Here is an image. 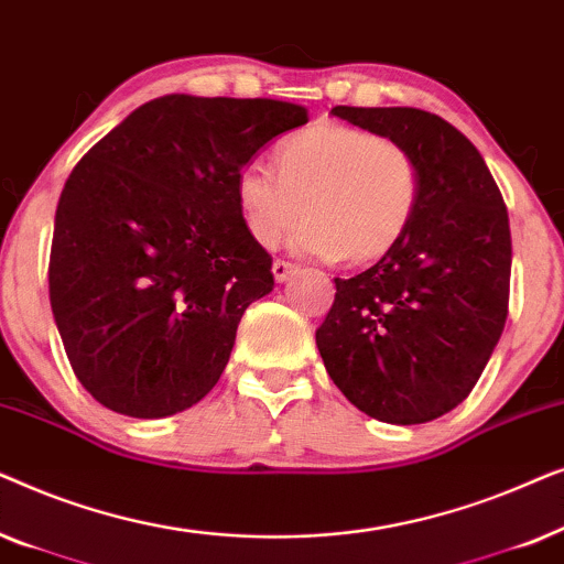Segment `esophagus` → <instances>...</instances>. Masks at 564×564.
Returning a JSON list of instances; mask_svg holds the SVG:
<instances>
[{"label": "esophagus", "instance_id": "obj_1", "mask_svg": "<svg viewBox=\"0 0 564 564\" xmlns=\"http://www.w3.org/2000/svg\"><path fill=\"white\" fill-rule=\"evenodd\" d=\"M297 272V267L295 264H290V261H282V259H276L274 264H272V274H274V280L276 282H288L292 274Z\"/></svg>", "mask_w": 564, "mask_h": 564}]
</instances>
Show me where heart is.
Wrapping results in <instances>:
<instances>
[{"label":"heart","mask_w":564,"mask_h":564,"mask_svg":"<svg viewBox=\"0 0 564 564\" xmlns=\"http://www.w3.org/2000/svg\"><path fill=\"white\" fill-rule=\"evenodd\" d=\"M272 166L246 164L236 174L243 228L272 249L288 228L292 249L307 257L365 264L395 249L419 210V166L403 145L361 128L318 122L274 149Z\"/></svg>","instance_id":"1"}]
</instances>
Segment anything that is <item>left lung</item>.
Segmentation results:
<instances>
[{"mask_svg": "<svg viewBox=\"0 0 564 564\" xmlns=\"http://www.w3.org/2000/svg\"><path fill=\"white\" fill-rule=\"evenodd\" d=\"M411 153L419 210L395 249L351 280L315 330L330 380L369 419L413 426L449 413L480 380L508 315L511 228L480 151L415 107H334Z\"/></svg>", "mask_w": 564, "mask_h": 564, "instance_id": "1", "label": "left lung"}]
</instances>
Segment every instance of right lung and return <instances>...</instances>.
Masks as SVG:
<instances>
[{
	"instance_id": "1",
	"label": "right lung",
	"mask_w": 564,
	"mask_h": 564,
	"mask_svg": "<svg viewBox=\"0 0 564 564\" xmlns=\"http://www.w3.org/2000/svg\"><path fill=\"white\" fill-rule=\"evenodd\" d=\"M307 122L280 99L166 95L91 145L53 226L48 290L66 357L97 403L166 419L220 380L236 328L274 288L236 174Z\"/></svg>"
}]
</instances>
